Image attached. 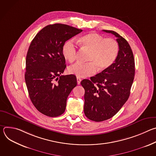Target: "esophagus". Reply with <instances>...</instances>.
Here are the masks:
<instances>
[{
    "instance_id": "obj_1",
    "label": "esophagus",
    "mask_w": 156,
    "mask_h": 156,
    "mask_svg": "<svg viewBox=\"0 0 156 156\" xmlns=\"http://www.w3.org/2000/svg\"><path fill=\"white\" fill-rule=\"evenodd\" d=\"M76 80H77V83H78V84H80V83H81V79L80 78H79V77H77V78H76Z\"/></svg>"
}]
</instances>
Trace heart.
<instances>
[{
    "label": "heart",
    "instance_id": "1",
    "mask_svg": "<svg viewBox=\"0 0 156 156\" xmlns=\"http://www.w3.org/2000/svg\"><path fill=\"white\" fill-rule=\"evenodd\" d=\"M80 47L90 52L87 63L77 62L68 69V72L79 78H86L94 74L97 69L104 71L115 61L119 52L117 42L112 38L90 33L81 36L79 39ZM64 58L70 63L73 62L77 55V47L73 40L66 41L62 48Z\"/></svg>",
    "mask_w": 156,
    "mask_h": 156
}]
</instances>
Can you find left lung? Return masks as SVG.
<instances>
[{"label": "left lung", "mask_w": 156, "mask_h": 156, "mask_svg": "<svg viewBox=\"0 0 156 156\" xmlns=\"http://www.w3.org/2000/svg\"><path fill=\"white\" fill-rule=\"evenodd\" d=\"M114 34L119 46L118 56L109 68L81 82L84 87V112L91 120L102 122L114 116L128 100L135 73V59L126 40L117 33Z\"/></svg>", "instance_id": "obj_1"}]
</instances>
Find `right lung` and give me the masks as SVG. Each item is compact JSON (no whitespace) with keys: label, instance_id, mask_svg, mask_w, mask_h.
Segmentation results:
<instances>
[{"label":"right lung","instance_id":"obj_1","mask_svg":"<svg viewBox=\"0 0 156 156\" xmlns=\"http://www.w3.org/2000/svg\"><path fill=\"white\" fill-rule=\"evenodd\" d=\"M82 31L64 24L49 25L30 44L25 82L32 103L46 116L58 117L65 112L66 99L77 84L74 75H60L66 68L62 48L66 41Z\"/></svg>","mask_w":156,"mask_h":156}]
</instances>
